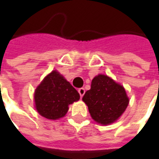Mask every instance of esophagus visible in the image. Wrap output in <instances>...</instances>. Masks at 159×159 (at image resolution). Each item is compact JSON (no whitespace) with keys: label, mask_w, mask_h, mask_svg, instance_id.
Listing matches in <instances>:
<instances>
[{"label":"esophagus","mask_w":159,"mask_h":159,"mask_svg":"<svg viewBox=\"0 0 159 159\" xmlns=\"http://www.w3.org/2000/svg\"><path fill=\"white\" fill-rule=\"evenodd\" d=\"M78 93H79L80 96L83 97L84 95V93H85V89H84V88H81L78 89Z\"/></svg>","instance_id":"esophagus-1"}]
</instances>
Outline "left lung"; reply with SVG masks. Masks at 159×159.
<instances>
[{"instance_id": "left-lung-1", "label": "left lung", "mask_w": 159, "mask_h": 159, "mask_svg": "<svg viewBox=\"0 0 159 159\" xmlns=\"http://www.w3.org/2000/svg\"><path fill=\"white\" fill-rule=\"evenodd\" d=\"M83 100L89 107L92 118L102 125L118 119L129 102L124 88L101 74L92 80L91 89L83 95Z\"/></svg>"}]
</instances>
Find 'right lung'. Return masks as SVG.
<instances>
[{"label":"right lung","instance_id":"add662e5","mask_svg":"<svg viewBox=\"0 0 159 159\" xmlns=\"http://www.w3.org/2000/svg\"><path fill=\"white\" fill-rule=\"evenodd\" d=\"M38 113L48 119L66 116L69 105L79 100L80 94L57 70H52L36 88L34 94Z\"/></svg>","mask_w":159,"mask_h":159}]
</instances>
